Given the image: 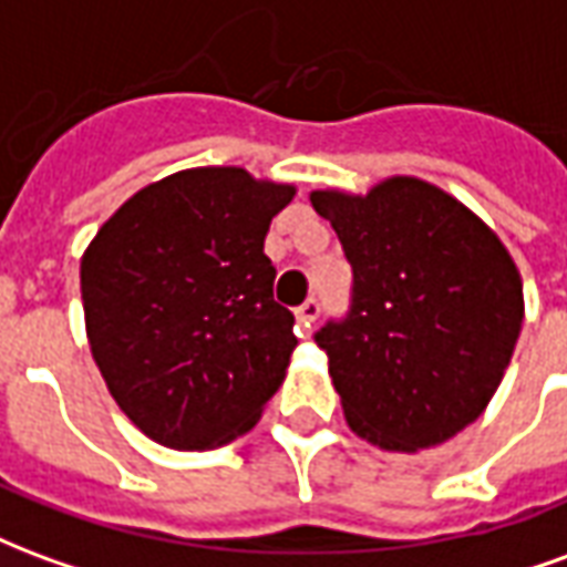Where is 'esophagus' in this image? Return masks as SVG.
Here are the masks:
<instances>
[{
    "label": "esophagus",
    "mask_w": 567,
    "mask_h": 567,
    "mask_svg": "<svg viewBox=\"0 0 567 567\" xmlns=\"http://www.w3.org/2000/svg\"><path fill=\"white\" fill-rule=\"evenodd\" d=\"M321 312V303L316 300V297H309L303 307H297V333L307 340L309 333H312V324H316V319H319Z\"/></svg>",
    "instance_id": "1"
}]
</instances>
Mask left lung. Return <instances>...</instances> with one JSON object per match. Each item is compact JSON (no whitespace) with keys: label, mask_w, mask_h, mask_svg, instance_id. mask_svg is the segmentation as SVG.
Here are the masks:
<instances>
[{"label":"left lung","mask_w":567,"mask_h":567,"mask_svg":"<svg viewBox=\"0 0 567 567\" xmlns=\"http://www.w3.org/2000/svg\"><path fill=\"white\" fill-rule=\"evenodd\" d=\"M352 264L349 319L316 333L349 427L385 452L440 446L483 416L525 316L498 234L416 175L312 190Z\"/></svg>","instance_id":"left-lung-1"}]
</instances>
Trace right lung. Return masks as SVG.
Wrapping results in <instances>:
<instances>
[{"instance_id":"right-lung-1","label":"right lung","mask_w":567,"mask_h":567,"mask_svg":"<svg viewBox=\"0 0 567 567\" xmlns=\"http://www.w3.org/2000/svg\"><path fill=\"white\" fill-rule=\"evenodd\" d=\"M295 194L243 166H194L136 190L84 248L93 361L154 443L224 446L282 385L295 316L272 300L264 236Z\"/></svg>"}]
</instances>
